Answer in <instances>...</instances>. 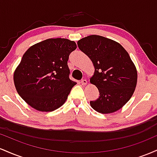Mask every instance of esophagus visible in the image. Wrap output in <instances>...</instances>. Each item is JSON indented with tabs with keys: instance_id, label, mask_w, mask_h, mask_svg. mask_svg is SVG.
<instances>
[{
	"instance_id": "34e87169",
	"label": "esophagus",
	"mask_w": 157,
	"mask_h": 157,
	"mask_svg": "<svg viewBox=\"0 0 157 157\" xmlns=\"http://www.w3.org/2000/svg\"><path fill=\"white\" fill-rule=\"evenodd\" d=\"M81 82V84L82 85V86H86V85L88 83L87 80H86V79H83V80H81V82Z\"/></svg>"
}]
</instances>
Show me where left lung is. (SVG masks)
<instances>
[{
    "label": "left lung",
    "instance_id": "obj_1",
    "mask_svg": "<svg viewBox=\"0 0 157 157\" xmlns=\"http://www.w3.org/2000/svg\"><path fill=\"white\" fill-rule=\"evenodd\" d=\"M92 61L94 74L90 79L100 97L90 101L99 113H110L122 108L134 92L137 71L127 51L119 43L100 35H90L77 42Z\"/></svg>",
    "mask_w": 157,
    "mask_h": 157
}]
</instances>
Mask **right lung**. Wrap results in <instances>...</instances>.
Instances as JSON below:
<instances>
[{
    "mask_svg": "<svg viewBox=\"0 0 157 157\" xmlns=\"http://www.w3.org/2000/svg\"><path fill=\"white\" fill-rule=\"evenodd\" d=\"M76 48L75 41L50 38L25 52L14 73V83L26 103L46 112L63 105L77 84L69 79L67 64L69 55Z\"/></svg>",
    "mask_w": 157,
    "mask_h": 157,
    "instance_id": "obj_1",
    "label": "right lung"
}]
</instances>
